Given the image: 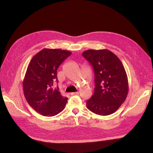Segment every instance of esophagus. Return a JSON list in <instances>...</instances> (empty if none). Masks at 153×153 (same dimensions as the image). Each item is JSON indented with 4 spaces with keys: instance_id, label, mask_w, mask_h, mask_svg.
I'll use <instances>...</instances> for the list:
<instances>
[{
    "instance_id": "obj_1",
    "label": "esophagus",
    "mask_w": 153,
    "mask_h": 153,
    "mask_svg": "<svg viewBox=\"0 0 153 153\" xmlns=\"http://www.w3.org/2000/svg\"><path fill=\"white\" fill-rule=\"evenodd\" d=\"M78 94H79V92H71V95H72V96H75V95H78Z\"/></svg>"
}]
</instances>
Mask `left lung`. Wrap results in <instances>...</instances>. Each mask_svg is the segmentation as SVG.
<instances>
[{"mask_svg": "<svg viewBox=\"0 0 153 153\" xmlns=\"http://www.w3.org/2000/svg\"><path fill=\"white\" fill-rule=\"evenodd\" d=\"M82 55L93 68L94 94L87 101V108L93 113L108 115L124 102L128 93V80L120 59L110 50H88Z\"/></svg>", "mask_w": 153, "mask_h": 153, "instance_id": "left-lung-1", "label": "left lung"}]
</instances>
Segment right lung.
<instances>
[{"mask_svg":"<svg viewBox=\"0 0 153 153\" xmlns=\"http://www.w3.org/2000/svg\"><path fill=\"white\" fill-rule=\"evenodd\" d=\"M71 54L61 49L44 48L37 53L29 62L23 81V89L27 103L43 116L52 117L64 110L68 98L62 96L58 87L57 70Z\"/></svg>","mask_w":153,"mask_h":153,"instance_id":"1","label":"right lung"}]
</instances>
